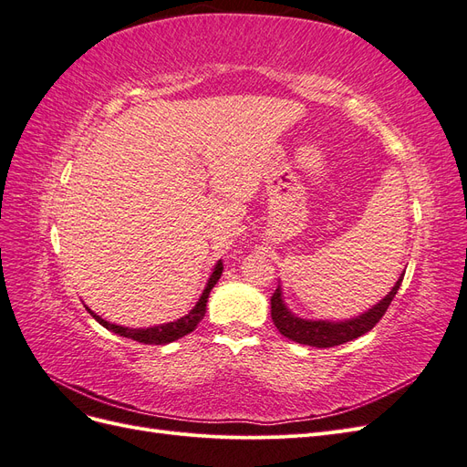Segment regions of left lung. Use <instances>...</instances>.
<instances>
[{"instance_id":"1","label":"left lung","mask_w":467,"mask_h":467,"mask_svg":"<svg viewBox=\"0 0 467 467\" xmlns=\"http://www.w3.org/2000/svg\"><path fill=\"white\" fill-rule=\"evenodd\" d=\"M403 275L405 271L401 273L398 282H395L393 288L376 306H372L368 312L345 321L302 319L298 316H294L288 309V306L285 304V298H282V288L278 285L271 298V317L280 335H285L294 343L316 347V348H329V347L343 345L374 329V325L381 319V316L386 314V309L395 298V294H398L403 282Z\"/></svg>"}]
</instances>
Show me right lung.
Wrapping results in <instances>:
<instances>
[{
    "label": "right lung",
    "instance_id": "right-lung-1",
    "mask_svg": "<svg viewBox=\"0 0 467 467\" xmlns=\"http://www.w3.org/2000/svg\"><path fill=\"white\" fill-rule=\"evenodd\" d=\"M222 271H223V265L222 261L216 263L214 271H212L208 282H206V288L202 290L199 302H196V306L191 309V312L187 316H182L181 319L177 321H171V323H163V325H153V327H146V329H130V327H122V325H117V323H109L105 321L103 317H99L97 314H93L91 309L88 307V312L103 325L105 329L117 333L120 337H126V338H132V341H138V343H144V345H167V343H173L177 341V338L189 335L196 325L201 323V319L204 317L206 314V302H208V296H210V290L214 288V285L218 282V278L222 276Z\"/></svg>",
    "mask_w": 467,
    "mask_h": 467
}]
</instances>
